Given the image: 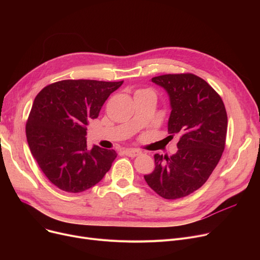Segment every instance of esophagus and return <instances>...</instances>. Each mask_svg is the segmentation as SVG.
Segmentation results:
<instances>
[{
    "label": "esophagus",
    "mask_w": 260,
    "mask_h": 260,
    "mask_svg": "<svg viewBox=\"0 0 260 260\" xmlns=\"http://www.w3.org/2000/svg\"><path fill=\"white\" fill-rule=\"evenodd\" d=\"M123 153H124L128 157H137L141 154V152L137 151V149H134V148H127V149H125V151H123Z\"/></svg>",
    "instance_id": "34e87169"
}]
</instances>
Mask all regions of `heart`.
Returning <instances> with one entry per match:
<instances>
[{
  "label": "heart",
  "instance_id": "1",
  "mask_svg": "<svg viewBox=\"0 0 260 260\" xmlns=\"http://www.w3.org/2000/svg\"><path fill=\"white\" fill-rule=\"evenodd\" d=\"M140 91H151V90H147V89H144V90H140Z\"/></svg>",
  "mask_w": 260,
  "mask_h": 260
}]
</instances>
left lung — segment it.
Masks as SVG:
<instances>
[{
    "mask_svg": "<svg viewBox=\"0 0 260 260\" xmlns=\"http://www.w3.org/2000/svg\"><path fill=\"white\" fill-rule=\"evenodd\" d=\"M170 97L169 137L180 135L172 156L155 154V170L144 179L165 199L185 197L201 187L219 162L225 146L226 111L220 95L193 74L152 78Z\"/></svg>",
    "mask_w": 260,
    "mask_h": 260,
    "instance_id": "left-lung-1",
    "label": "left lung"
}]
</instances>
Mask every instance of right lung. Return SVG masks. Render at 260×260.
<instances>
[{
  "mask_svg": "<svg viewBox=\"0 0 260 260\" xmlns=\"http://www.w3.org/2000/svg\"><path fill=\"white\" fill-rule=\"evenodd\" d=\"M123 83L63 80L41 90L26 123L30 152L48 180L68 193H81L102 180L117 157L114 149L86 143V125Z\"/></svg>",
  "mask_w": 260,
  "mask_h": 260,
  "instance_id": "1",
  "label": "right lung"
}]
</instances>
